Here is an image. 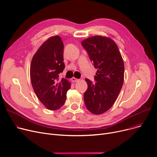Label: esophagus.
<instances>
[{"mask_svg": "<svg viewBox=\"0 0 157 157\" xmlns=\"http://www.w3.org/2000/svg\"><path fill=\"white\" fill-rule=\"evenodd\" d=\"M71 80H72V82H74V83H75V82H78V81H79V79H77V78H71Z\"/></svg>", "mask_w": 157, "mask_h": 157, "instance_id": "34e87169", "label": "esophagus"}]
</instances>
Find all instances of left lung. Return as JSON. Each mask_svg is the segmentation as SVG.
Segmentation results:
<instances>
[{"label": "left lung", "instance_id": "obj_1", "mask_svg": "<svg viewBox=\"0 0 157 157\" xmlns=\"http://www.w3.org/2000/svg\"><path fill=\"white\" fill-rule=\"evenodd\" d=\"M81 44L97 69L95 83L85 79L88 88L84 93L85 104L89 111L101 114L111 108L120 92L124 81V63L117 44L109 37H90Z\"/></svg>", "mask_w": 157, "mask_h": 157}]
</instances>
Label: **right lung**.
Masks as SVG:
<instances>
[{
	"instance_id": "1",
	"label": "right lung",
	"mask_w": 157,
	"mask_h": 157,
	"mask_svg": "<svg viewBox=\"0 0 157 157\" xmlns=\"http://www.w3.org/2000/svg\"><path fill=\"white\" fill-rule=\"evenodd\" d=\"M65 68L63 44L59 36H52L41 45L32 58L30 75L39 100L49 110H57L64 104L71 83L59 80Z\"/></svg>"
}]
</instances>
